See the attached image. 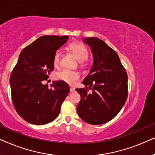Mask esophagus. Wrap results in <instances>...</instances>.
<instances>
[{"label": "esophagus", "instance_id": "1", "mask_svg": "<svg viewBox=\"0 0 155 155\" xmlns=\"http://www.w3.org/2000/svg\"><path fill=\"white\" fill-rule=\"evenodd\" d=\"M75 91V88L73 87H70V92H74Z\"/></svg>", "mask_w": 155, "mask_h": 155}]
</instances>
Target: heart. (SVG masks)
<instances>
[{
	"mask_svg": "<svg viewBox=\"0 0 155 155\" xmlns=\"http://www.w3.org/2000/svg\"><path fill=\"white\" fill-rule=\"evenodd\" d=\"M70 49L74 54L76 59L79 61H85L88 56V52L86 47L81 43H74L71 45ZM61 51L57 50L54 54L53 58V64L54 67L58 68L60 65ZM57 79L65 82L69 85H74L76 81L79 79V74L77 72L71 71L67 69H64L57 74Z\"/></svg>",
	"mask_w": 155,
	"mask_h": 155,
	"instance_id": "1",
	"label": "heart"
}]
</instances>
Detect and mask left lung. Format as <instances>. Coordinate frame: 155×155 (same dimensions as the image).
<instances>
[{
    "label": "left lung",
    "instance_id": "8db88e82",
    "mask_svg": "<svg viewBox=\"0 0 155 155\" xmlns=\"http://www.w3.org/2000/svg\"><path fill=\"white\" fill-rule=\"evenodd\" d=\"M83 42L91 47L94 63L83 84L76 88L81 96L77 113L91 125L106 123L116 116L127 97V75L116 51L97 38H86ZM92 89L87 93V86Z\"/></svg>",
    "mask_w": 155,
    "mask_h": 155
}]
</instances>
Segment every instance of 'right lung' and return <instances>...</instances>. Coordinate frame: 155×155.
<instances>
[{
	"mask_svg": "<svg viewBox=\"0 0 155 155\" xmlns=\"http://www.w3.org/2000/svg\"><path fill=\"white\" fill-rule=\"evenodd\" d=\"M68 36L45 35L22 49L10 79L16 111L27 122L44 125L57 118L69 92L65 82L54 81L49 88L43 82L54 70L53 58Z\"/></svg>",
	"mask_w": 155,
	"mask_h": 155,
	"instance_id": "1",
	"label": "right lung"
}]
</instances>
